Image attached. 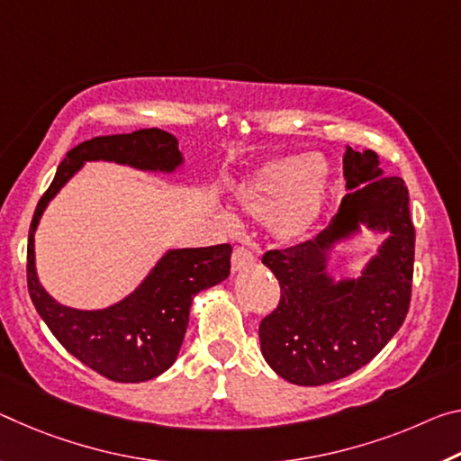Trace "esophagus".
<instances>
[{"mask_svg": "<svg viewBox=\"0 0 461 461\" xmlns=\"http://www.w3.org/2000/svg\"><path fill=\"white\" fill-rule=\"evenodd\" d=\"M252 262H254V254H252L250 248L240 246V248H236V250H233V254H231V270H233V273L248 268L252 265Z\"/></svg>", "mask_w": 461, "mask_h": 461, "instance_id": "esophagus-1", "label": "esophagus"}]
</instances>
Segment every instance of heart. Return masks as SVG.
<instances>
[{
    "label": "heart",
    "instance_id": "b5f03b06",
    "mask_svg": "<svg viewBox=\"0 0 461 461\" xmlns=\"http://www.w3.org/2000/svg\"><path fill=\"white\" fill-rule=\"evenodd\" d=\"M330 166L318 153L281 156L258 166L236 193L242 213L268 217V230L283 244L303 240L322 215Z\"/></svg>",
    "mask_w": 461,
    "mask_h": 461
}]
</instances>
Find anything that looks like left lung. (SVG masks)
I'll return each instance as SVG.
<instances>
[{
	"label": "left lung",
	"mask_w": 461,
	"mask_h": 461,
	"mask_svg": "<svg viewBox=\"0 0 461 461\" xmlns=\"http://www.w3.org/2000/svg\"><path fill=\"white\" fill-rule=\"evenodd\" d=\"M347 194L332 223L310 242L270 250L262 262L281 285V302L258 326L260 350L276 375L295 385L342 379L388 345L408 313L414 225L408 188L384 176L375 151L347 148ZM369 229L384 235L359 277H336L335 248Z\"/></svg>",
	"instance_id": "obj_1"
}]
</instances>
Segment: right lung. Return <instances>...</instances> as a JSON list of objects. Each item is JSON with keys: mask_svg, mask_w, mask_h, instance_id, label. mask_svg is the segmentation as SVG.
Here are the masks:
<instances>
[{"mask_svg": "<svg viewBox=\"0 0 461 461\" xmlns=\"http://www.w3.org/2000/svg\"><path fill=\"white\" fill-rule=\"evenodd\" d=\"M86 162H114L141 172L172 174L185 164L178 139L162 129L94 137L73 148L36 204L28 233V291L39 316L68 353L113 382L139 384L170 369L185 340L196 294L230 276L231 246L170 248L148 276L104 310H77L57 302L36 275L34 233L49 203Z\"/></svg>", "mask_w": 461, "mask_h": 461, "instance_id": "obj_1", "label": "right lung"}]
</instances>
